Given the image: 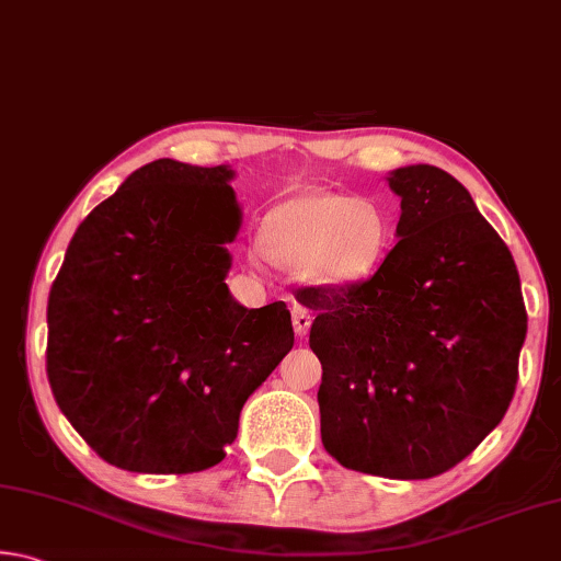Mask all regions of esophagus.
I'll list each match as a JSON object with an SVG mask.
<instances>
[{"label":"esophagus","mask_w":561,"mask_h":561,"mask_svg":"<svg viewBox=\"0 0 561 561\" xmlns=\"http://www.w3.org/2000/svg\"><path fill=\"white\" fill-rule=\"evenodd\" d=\"M291 324H294V331H297V336H307L309 327H311L309 309L301 307V304H294V307H291Z\"/></svg>","instance_id":"34e87169"}]
</instances>
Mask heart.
<instances>
[{
	"instance_id": "obj_1",
	"label": "heart",
	"mask_w": 561,
	"mask_h": 561,
	"mask_svg": "<svg viewBox=\"0 0 561 561\" xmlns=\"http://www.w3.org/2000/svg\"><path fill=\"white\" fill-rule=\"evenodd\" d=\"M262 244L282 267L314 282H358L371 277L391 250V217L368 197L307 193L274 207Z\"/></svg>"
}]
</instances>
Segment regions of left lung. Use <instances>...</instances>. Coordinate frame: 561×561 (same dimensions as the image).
I'll list each match as a JSON object with an SVG mask.
<instances>
[{"mask_svg": "<svg viewBox=\"0 0 561 561\" xmlns=\"http://www.w3.org/2000/svg\"><path fill=\"white\" fill-rule=\"evenodd\" d=\"M396 242L368 279L297 289L317 311L321 443L393 480L450 470L505 417L527 334L515 260L450 173L398 168Z\"/></svg>", "mask_w": 561, "mask_h": 561, "instance_id": "left-lung-1", "label": "left lung"}]
</instances>
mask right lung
Instances as JSON below:
<instances>
[{
	"label": "right lung",
	"mask_w": 561,
	"mask_h": 561,
	"mask_svg": "<svg viewBox=\"0 0 561 561\" xmlns=\"http://www.w3.org/2000/svg\"><path fill=\"white\" fill-rule=\"evenodd\" d=\"M232 175L170 158L138 168L79 225L51 284L54 398L121 470L220 462L244 401L294 346L287 304L244 309L225 284L242 220Z\"/></svg>",
	"instance_id": "1"
}]
</instances>
